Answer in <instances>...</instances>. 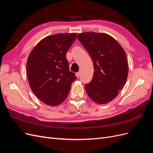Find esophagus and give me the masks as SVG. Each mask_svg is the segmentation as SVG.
<instances>
[{
  "mask_svg": "<svg viewBox=\"0 0 153 153\" xmlns=\"http://www.w3.org/2000/svg\"><path fill=\"white\" fill-rule=\"evenodd\" d=\"M80 76V72H78V73H76V76L77 78H79Z\"/></svg>",
  "mask_w": 153,
  "mask_h": 153,
  "instance_id": "1",
  "label": "esophagus"
}]
</instances>
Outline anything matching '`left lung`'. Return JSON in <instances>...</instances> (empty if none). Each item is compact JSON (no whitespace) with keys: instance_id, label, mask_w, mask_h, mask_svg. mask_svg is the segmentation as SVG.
Instances as JSON below:
<instances>
[{"instance_id":"left-lung-1","label":"left lung","mask_w":153,"mask_h":153,"mask_svg":"<svg viewBox=\"0 0 153 153\" xmlns=\"http://www.w3.org/2000/svg\"><path fill=\"white\" fill-rule=\"evenodd\" d=\"M77 38L93 62V77L85 85L87 94L96 103H108L119 94L127 80L125 51L113 37L105 33L83 32Z\"/></svg>"}]
</instances>
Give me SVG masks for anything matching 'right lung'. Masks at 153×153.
Returning a JSON list of instances; mask_svg holds the SVG:
<instances>
[{"instance_id": "obj_1", "label": "right lung", "mask_w": 153, "mask_h": 153, "mask_svg": "<svg viewBox=\"0 0 153 153\" xmlns=\"http://www.w3.org/2000/svg\"><path fill=\"white\" fill-rule=\"evenodd\" d=\"M76 38V33L48 36L41 39L29 55L27 75L31 90L48 105L62 103L76 78L69 70L66 56Z\"/></svg>"}]
</instances>
